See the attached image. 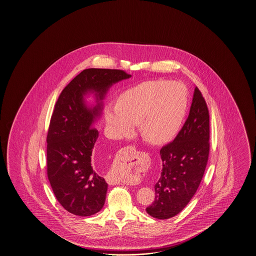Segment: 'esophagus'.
I'll use <instances>...</instances> for the list:
<instances>
[{"label":"esophagus","mask_w":256,"mask_h":256,"mask_svg":"<svg viewBox=\"0 0 256 256\" xmlns=\"http://www.w3.org/2000/svg\"><path fill=\"white\" fill-rule=\"evenodd\" d=\"M136 152V148H134V146H124V148H122L118 152L120 154H132V152ZM108 182L111 185H116V184H118V180H117L116 178H111V176H108Z\"/></svg>","instance_id":"esophagus-1"}]
</instances>
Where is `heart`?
I'll return each mask as SVG.
<instances>
[{"mask_svg": "<svg viewBox=\"0 0 256 256\" xmlns=\"http://www.w3.org/2000/svg\"><path fill=\"white\" fill-rule=\"evenodd\" d=\"M189 104L188 90L180 82L150 80L140 83L122 94L118 102L104 106V120L111 136H130L140 122L145 138L162 144L180 131ZM116 178L126 180L124 175Z\"/></svg>", "mask_w": 256, "mask_h": 256, "instance_id": "obj_1", "label": "heart"}]
</instances>
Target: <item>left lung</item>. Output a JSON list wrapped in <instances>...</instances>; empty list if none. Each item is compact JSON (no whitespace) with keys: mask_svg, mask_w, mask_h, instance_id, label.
Instances as JSON below:
<instances>
[{"mask_svg":"<svg viewBox=\"0 0 256 256\" xmlns=\"http://www.w3.org/2000/svg\"><path fill=\"white\" fill-rule=\"evenodd\" d=\"M210 115L201 92L194 88L190 113L173 142L160 150L162 169L155 199L146 208L156 219L174 217L198 190L210 152Z\"/></svg>","mask_w":256,"mask_h":256,"instance_id":"obj_1","label":"left lung"}]
</instances>
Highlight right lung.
I'll list each match as a JSON object with an SVG mask.
<instances>
[{"label": "right lung", "mask_w": 256, "mask_h": 256, "mask_svg": "<svg viewBox=\"0 0 256 256\" xmlns=\"http://www.w3.org/2000/svg\"><path fill=\"white\" fill-rule=\"evenodd\" d=\"M131 76L122 70L88 68L58 96L46 136L48 178L58 203L74 215L92 216L104 206L108 183L92 162L99 136L94 124L108 90ZM90 94L94 104L86 100Z\"/></svg>", "instance_id": "1"}]
</instances>
